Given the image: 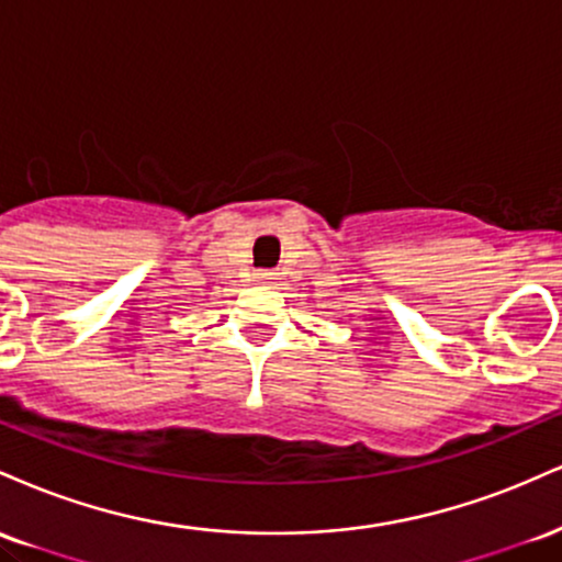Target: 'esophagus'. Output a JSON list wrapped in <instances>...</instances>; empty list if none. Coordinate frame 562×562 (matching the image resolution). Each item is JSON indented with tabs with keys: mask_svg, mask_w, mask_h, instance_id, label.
Instances as JSON below:
<instances>
[{
	"mask_svg": "<svg viewBox=\"0 0 562 562\" xmlns=\"http://www.w3.org/2000/svg\"><path fill=\"white\" fill-rule=\"evenodd\" d=\"M272 280V277H269L267 272H261V274H256V282H269Z\"/></svg>",
	"mask_w": 562,
	"mask_h": 562,
	"instance_id": "34e87169",
	"label": "esophagus"
}]
</instances>
